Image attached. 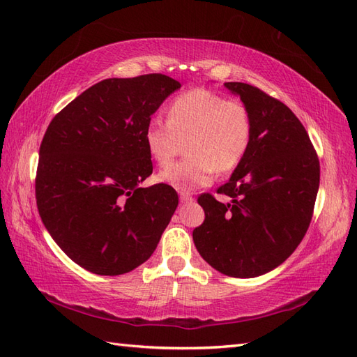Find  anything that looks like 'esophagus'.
Listing matches in <instances>:
<instances>
[{
    "label": "esophagus",
    "instance_id": "1",
    "mask_svg": "<svg viewBox=\"0 0 357 357\" xmlns=\"http://www.w3.org/2000/svg\"><path fill=\"white\" fill-rule=\"evenodd\" d=\"M179 199H181V202H190L193 198H192V195L188 193V192H181L179 193Z\"/></svg>",
    "mask_w": 357,
    "mask_h": 357
}]
</instances>
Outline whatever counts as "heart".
Here are the masks:
<instances>
[{
  "label": "heart",
  "mask_w": 357,
  "mask_h": 357,
  "mask_svg": "<svg viewBox=\"0 0 357 357\" xmlns=\"http://www.w3.org/2000/svg\"><path fill=\"white\" fill-rule=\"evenodd\" d=\"M253 138V118L238 100L198 87L178 95L167 107V121L151 118L144 142L162 169L170 167L185 141L183 162L159 174L178 192L206 187L216 172L229 173L245 158Z\"/></svg>",
  "instance_id": "obj_1"
}]
</instances>
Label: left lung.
I'll return each mask as SVG.
<instances>
[{"mask_svg": "<svg viewBox=\"0 0 357 357\" xmlns=\"http://www.w3.org/2000/svg\"><path fill=\"white\" fill-rule=\"evenodd\" d=\"M253 118V138L230 181L198 198L206 219L193 230L204 261L222 275L256 278L276 268L304 239L312 222L321 167L294 113L245 82H225Z\"/></svg>", "mask_w": 357, "mask_h": 357, "instance_id": "obj_1", "label": "left lung"}]
</instances>
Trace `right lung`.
<instances>
[{"label": "right lung", "mask_w": 357, "mask_h": 357, "mask_svg": "<svg viewBox=\"0 0 357 357\" xmlns=\"http://www.w3.org/2000/svg\"><path fill=\"white\" fill-rule=\"evenodd\" d=\"M179 87L161 73L104 79L45 130L36 206L53 241L79 267L118 276L153 255L178 195L167 184L139 187L153 172L144 130Z\"/></svg>", "instance_id": "right-lung-1"}]
</instances>
